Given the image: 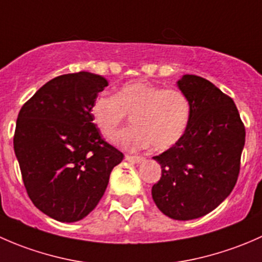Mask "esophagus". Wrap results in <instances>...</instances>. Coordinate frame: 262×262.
<instances>
[{
  "mask_svg": "<svg viewBox=\"0 0 262 262\" xmlns=\"http://www.w3.org/2000/svg\"><path fill=\"white\" fill-rule=\"evenodd\" d=\"M125 160L128 161V162H132V163H141L142 161L144 160L143 157H141V156H130V155H125Z\"/></svg>",
  "mask_w": 262,
  "mask_h": 262,
  "instance_id": "esophagus-1",
  "label": "esophagus"
}]
</instances>
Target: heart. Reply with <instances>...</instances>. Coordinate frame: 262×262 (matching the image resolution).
Instances as JSON below:
<instances>
[{"mask_svg":"<svg viewBox=\"0 0 262 262\" xmlns=\"http://www.w3.org/2000/svg\"><path fill=\"white\" fill-rule=\"evenodd\" d=\"M190 114V101L181 90L163 89L147 81L128 82L115 95H97L91 105L92 120L109 141L132 116L134 126L116 139V143L130 150L150 144L156 150L175 146L186 132Z\"/></svg>","mask_w":262,"mask_h":262,"instance_id":"1","label":"heart"}]
</instances>
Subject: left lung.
<instances>
[{
	"label": "left lung",
	"instance_id": "obj_1",
	"mask_svg": "<svg viewBox=\"0 0 262 262\" xmlns=\"http://www.w3.org/2000/svg\"><path fill=\"white\" fill-rule=\"evenodd\" d=\"M178 86L190 101V121L175 146L153 157L162 175L152 198L165 215L190 221L210 213L231 194L246 132L233 100L212 82L185 75Z\"/></svg>",
	"mask_w": 262,
	"mask_h": 262
}]
</instances>
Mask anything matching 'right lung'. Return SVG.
<instances>
[{
	"label": "right lung",
	"instance_id": "obj_1",
	"mask_svg": "<svg viewBox=\"0 0 262 262\" xmlns=\"http://www.w3.org/2000/svg\"><path fill=\"white\" fill-rule=\"evenodd\" d=\"M107 81L90 72L58 76L18 113L14 149L33 204L59 222L95 209L124 155L102 139L91 105Z\"/></svg>",
	"mask_w": 262,
	"mask_h": 262
}]
</instances>
